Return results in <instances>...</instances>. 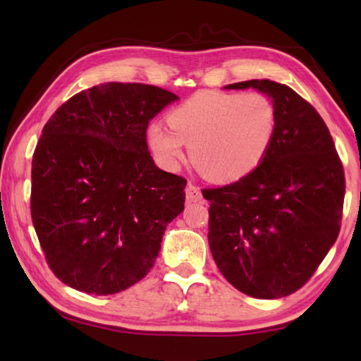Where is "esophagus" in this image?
<instances>
[{
	"instance_id": "1",
	"label": "esophagus",
	"mask_w": 361,
	"mask_h": 361,
	"mask_svg": "<svg viewBox=\"0 0 361 361\" xmlns=\"http://www.w3.org/2000/svg\"><path fill=\"white\" fill-rule=\"evenodd\" d=\"M186 200L188 202H200V200H202V192H200V189L192 185V183H188L186 186Z\"/></svg>"
}]
</instances>
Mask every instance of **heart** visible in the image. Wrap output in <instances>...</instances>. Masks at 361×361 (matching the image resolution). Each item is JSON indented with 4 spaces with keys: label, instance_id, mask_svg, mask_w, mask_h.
I'll list each match as a JSON object with an SVG mask.
<instances>
[{
    "label": "heart",
    "instance_id": "obj_1",
    "mask_svg": "<svg viewBox=\"0 0 361 361\" xmlns=\"http://www.w3.org/2000/svg\"><path fill=\"white\" fill-rule=\"evenodd\" d=\"M167 127L151 124L149 148L170 170L185 159L215 183H235L252 175L271 151L277 130L276 106L259 92L204 90L167 114Z\"/></svg>",
    "mask_w": 361,
    "mask_h": 361
}]
</instances>
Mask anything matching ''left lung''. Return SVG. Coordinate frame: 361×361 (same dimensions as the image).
Wrapping results in <instances>:
<instances>
[{"mask_svg":"<svg viewBox=\"0 0 361 361\" xmlns=\"http://www.w3.org/2000/svg\"><path fill=\"white\" fill-rule=\"evenodd\" d=\"M276 106L271 151L255 172L204 189L209 243L219 272L259 299L288 296L314 276L339 235L345 178L329 130L317 109L285 84L252 79Z\"/></svg>","mask_w":361,"mask_h":361,"instance_id":"1","label":"left lung"}]
</instances>
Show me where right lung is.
Instances as JSON below:
<instances>
[{
  "label": "right lung",
  "mask_w": 361,
  "mask_h": 361,
  "mask_svg": "<svg viewBox=\"0 0 361 361\" xmlns=\"http://www.w3.org/2000/svg\"><path fill=\"white\" fill-rule=\"evenodd\" d=\"M175 94L106 82L73 95L46 122L32 162V219L59 280L114 295L142 280L185 209L183 176L148 151L149 121Z\"/></svg>",
  "instance_id": "add662e5"
}]
</instances>
